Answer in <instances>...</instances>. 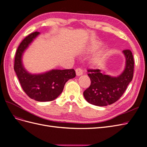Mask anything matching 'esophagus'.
Masks as SVG:
<instances>
[{
  "label": "esophagus",
  "instance_id": "34e87169",
  "mask_svg": "<svg viewBox=\"0 0 147 147\" xmlns=\"http://www.w3.org/2000/svg\"><path fill=\"white\" fill-rule=\"evenodd\" d=\"M75 72H76V74L77 76H80V75H81L83 74V70L82 69L80 68H77L75 70Z\"/></svg>",
  "mask_w": 147,
  "mask_h": 147
}]
</instances>
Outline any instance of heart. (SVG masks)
Listing matches in <instances>:
<instances>
[{"mask_svg":"<svg viewBox=\"0 0 147 147\" xmlns=\"http://www.w3.org/2000/svg\"><path fill=\"white\" fill-rule=\"evenodd\" d=\"M101 43L99 41L97 40H93L91 42L90 46H89L88 50L90 52H92L95 50H96L97 48H98L100 45ZM104 59V55L102 53H99L97 54L95 57H94V61L96 62H100L102 61H103Z\"/></svg>","mask_w":147,"mask_h":147,"instance_id":"b5f03b06","label":"heart"}]
</instances>
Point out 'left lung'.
Listing matches in <instances>:
<instances>
[{"instance_id": "1", "label": "left lung", "mask_w": 147, "mask_h": 147, "mask_svg": "<svg viewBox=\"0 0 147 147\" xmlns=\"http://www.w3.org/2000/svg\"><path fill=\"white\" fill-rule=\"evenodd\" d=\"M126 57V66L123 72L113 77L101 72L100 69H88V75L91 80L90 87L83 92L89 103L97 106H107L117 102L132 80L134 61L129 50L123 51Z\"/></svg>"}]
</instances>
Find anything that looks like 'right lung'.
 <instances>
[{
  "instance_id": "1",
  "label": "right lung",
  "mask_w": 147,
  "mask_h": 147,
  "mask_svg": "<svg viewBox=\"0 0 147 147\" xmlns=\"http://www.w3.org/2000/svg\"><path fill=\"white\" fill-rule=\"evenodd\" d=\"M39 34L31 33L21 42L16 52L14 70L22 88L30 98L39 102L51 101L61 94L65 83L76 76V74L74 69H54L40 74L27 72L22 63V56Z\"/></svg>"
}]
</instances>
